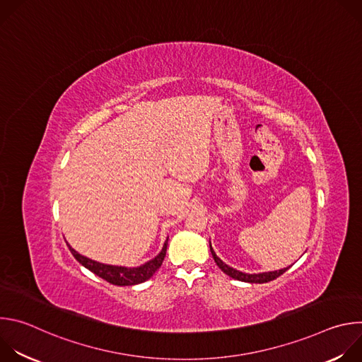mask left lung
I'll list each match as a JSON object with an SVG mask.
<instances>
[{
	"instance_id": "left-lung-1",
	"label": "left lung",
	"mask_w": 362,
	"mask_h": 362,
	"mask_svg": "<svg viewBox=\"0 0 362 362\" xmlns=\"http://www.w3.org/2000/svg\"><path fill=\"white\" fill-rule=\"evenodd\" d=\"M209 246H211V252H212V256H214V259H215L216 265H218L228 276H230V278H233V279H236V281L249 282V284H265V282H269V281L276 279L278 276H281L284 272H286V271L289 269V267H288V268H284V269H279V271H272V272L245 274V272H242V271H238V269H235V268L226 265V264L221 259V257L215 253V250H214L211 242H209Z\"/></svg>"
}]
</instances>
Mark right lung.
<instances>
[{
    "label": "right lung",
    "instance_id": "right-lung-1",
    "mask_svg": "<svg viewBox=\"0 0 362 362\" xmlns=\"http://www.w3.org/2000/svg\"><path fill=\"white\" fill-rule=\"evenodd\" d=\"M168 240L166 239L162 250L158 253V256H154L153 259H150L148 262L137 267V268H127V267H117V265H107V264H101L97 261L90 259L87 256L80 255L77 250H74L69 243V249L73 253V256L88 271H91L93 274H95L97 276H100L101 279H105L113 285L117 286H130V285H137L141 284L147 279H150L153 276V274L156 272L160 267L162 262L166 256V249H168Z\"/></svg>",
    "mask_w": 362,
    "mask_h": 362
}]
</instances>
